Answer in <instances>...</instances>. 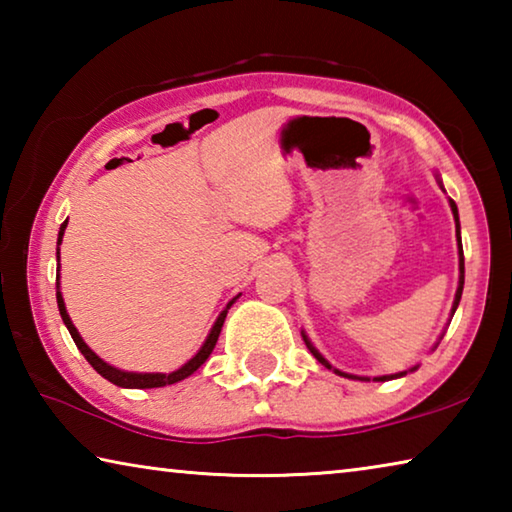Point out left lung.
<instances>
[{
  "label": "left lung",
  "instance_id": "left-lung-1",
  "mask_svg": "<svg viewBox=\"0 0 512 512\" xmlns=\"http://www.w3.org/2000/svg\"><path fill=\"white\" fill-rule=\"evenodd\" d=\"M449 205H452V212H454V219H456V232H458V271H461V277H458V291H456V300H454V309L452 311H456V307H458V302H461V293H463V282H465V262H463V246H461V230H458V210H456V203L454 201H449ZM302 339H305V343H307V348H309V352L314 354V357L323 363L325 368H332L329 366V363L320 357L318 354V350L314 348V345H311L309 341H307V336H302ZM336 375H341V377H350V379H363V377H352V375H345V372H341V370H334ZM402 375H406V372H400V375H386V377H375L377 381H386V379H395V377H402Z\"/></svg>",
  "mask_w": 512,
  "mask_h": 512
}]
</instances>
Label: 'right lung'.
Segmentation results:
<instances>
[{
    "label": "right lung",
    "instance_id": "add662e5",
    "mask_svg": "<svg viewBox=\"0 0 512 512\" xmlns=\"http://www.w3.org/2000/svg\"><path fill=\"white\" fill-rule=\"evenodd\" d=\"M65 228H67V221L60 225V232H58V244L63 241V235H65ZM56 300H58V309H60V316H63V323L67 325L69 334H72V339L76 343V348L81 350V354L85 359H88L90 366L99 372L101 377H106L108 381H112L115 386H121V388H160V386H167V384H176V381L185 379L192 375V372H196L198 368L203 366V363L207 361V357H210L216 341H219V334H221V327H223V320L225 316H228V309L230 305L225 307V311H221V316L216 318V323L212 327L210 336H207V341L203 343V348L198 350V354L194 359H189L183 368H178L176 372H169V375H162V372H146V375H142V372H124V370H117L108 366L106 361H101L97 354H94L88 345L83 343V339L79 336V332H76V327L72 325V320H69L67 311H65V302H63V296H60V291H56Z\"/></svg>",
    "mask_w": 512,
    "mask_h": 512
}]
</instances>
